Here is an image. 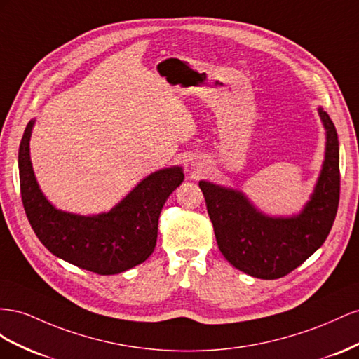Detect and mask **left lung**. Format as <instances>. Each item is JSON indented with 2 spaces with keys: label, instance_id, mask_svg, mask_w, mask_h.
I'll use <instances>...</instances> for the list:
<instances>
[{
  "label": "left lung",
  "instance_id": "left-lung-1",
  "mask_svg": "<svg viewBox=\"0 0 359 359\" xmlns=\"http://www.w3.org/2000/svg\"><path fill=\"white\" fill-rule=\"evenodd\" d=\"M326 151L314 192L294 217H268L241 191L201 180L218 248L234 268L255 278L276 280L301 266L330 234L340 201V150L332 120L319 108Z\"/></svg>",
  "mask_w": 359,
  "mask_h": 359
}]
</instances>
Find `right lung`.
<instances>
[{
	"label": "right lung",
	"mask_w": 359,
	"mask_h": 359,
	"mask_svg": "<svg viewBox=\"0 0 359 359\" xmlns=\"http://www.w3.org/2000/svg\"><path fill=\"white\" fill-rule=\"evenodd\" d=\"M34 120L19 146V182L27 218L36 236L57 257L99 275L125 272L146 262L156 247L158 221L170 194L180 187V167L151 172L109 212L83 217L55 209L36 180L29 161Z\"/></svg>",
	"instance_id": "right-lung-1"
}]
</instances>
